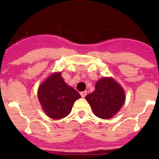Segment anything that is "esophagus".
<instances>
[{
    "label": "esophagus",
    "mask_w": 159,
    "mask_h": 159,
    "mask_svg": "<svg viewBox=\"0 0 159 159\" xmlns=\"http://www.w3.org/2000/svg\"><path fill=\"white\" fill-rule=\"evenodd\" d=\"M80 94H81V97H85L86 96H87V92H85V91H84V92H81Z\"/></svg>",
    "instance_id": "obj_1"
}]
</instances>
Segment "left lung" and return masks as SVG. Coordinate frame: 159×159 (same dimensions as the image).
<instances>
[{
    "mask_svg": "<svg viewBox=\"0 0 159 159\" xmlns=\"http://www.w3.org/2000/svg\"><path fill=\"white\" fill-rule=\"evenodd\" d=\"M95 116L110 119L124 105L125 97L123 88L112 78L103 77L96 84V90L86 97Z\"/></svg>",
    "mask_w": 159,
    "mask_h": 159,
    "instance_id": "8db88e82",
    "label": "left lung"
}]
</instances>
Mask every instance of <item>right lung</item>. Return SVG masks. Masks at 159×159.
<instances>
[{
  "label": "right lung",
  "mask_w": 159,
  "mask_h": 159,
  "mask_svg": "<svg viewBox=\"0 0 159 159\" xmlns=\"http://www.w3.org/2000/svg\"><path fill=\"white\" fill-rule=\"evenodd\" d=\"M38 97L43 110L50 118L59 120L68 116L72 107L81 96L66 84L61 73H53L40 85Z\"/></svg>",
  "instance_id": "right-lung-1"
}]
</instances>
